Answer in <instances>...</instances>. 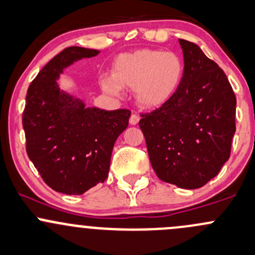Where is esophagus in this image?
Segmentation results:
<instances>
[{
	"mask_svg": "<svg viewBox=\"0 0 255 255\" xmlns=\"http://www.w3.org/2000/svg\"><path fill=\"white\" fill-rule=\"evenodd\" d=\"M138 120H140V118H138L137 114H131L130 120H128V122H130L131 125H137L138 124Z\"/></svg>",
	"mask_w": 255,
	"mask_h": 255,
	"instance_id": "esophagus-1",
	"label": "esophagus"
}]
</instances>
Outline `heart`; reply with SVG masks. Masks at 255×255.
<instances>
[{
    "instance_id": "obj_1",
    "label": "heart",
    "mask_w": 255,
    "mask_h": 255,
    "mask_svg": "<svg viewBox=\"0 0 255 255\" xmlns=\"http://www.w3.org/2000/svg\"><path fill=\"white\" fill-rule=\"evenodd\" d=\"M183 77V63L177 54L156 49H141L119 57L113 77L102 79L105 93L119 95L122 88L135 90V99L145 109H156L177 92Z\"/></svg>"
}]
</instances>
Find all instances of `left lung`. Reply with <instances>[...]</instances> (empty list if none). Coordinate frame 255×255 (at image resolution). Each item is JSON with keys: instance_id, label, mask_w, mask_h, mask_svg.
Segmentation results:
<instances>
[{"instance_id": "1", "label": "left lung", "mask_w": 255, "mask_h": 255, "mask_svg": "<svg viewBox=\"0 0 255 255\" xmlns=\"http://www.w3.org/2000/svg\"><path fill=\"white\" fill-rule=\"evenodd\" d=\"M183 77L170 102L141 114L151 166L160 180L193 190L218 175L236 132V95L223 70L197 44L178 39Z\"/></svg>"}]
</instances>
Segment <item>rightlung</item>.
I'll use <instances>...</instances> for the list:
<instances>
[{"mask_svg": "<svg viewBox=\"0 0 255 255\" xmlns=\"http://www.w3.org/2000/svg\"><path fill=\"white\" fill-rule=\"evenodd\" d=\"M99 50L69 47L50 59L27 90L22 117L26 151L43 181L57 192L83 195L108 178L113 147L130 110L85 108L59 89L64 68Z\"/></svg>", "mask_w": 255, "mask_h": 255, "instance_id": "right-lung-1", "label": "right lung"}]
</instances>
